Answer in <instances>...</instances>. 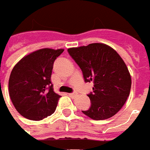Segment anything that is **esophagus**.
Masks as SVG:
<instances>
[{"label": "esophagus", "instance_id": "obj_1", "mask_svg": "<svg viewBox=\"0 0 150 150\" xmlns=\"http://www.w3.org/2000/svg\"><path fill=\"white\" fill-rule=\"evenodd\" d=\"M68 95L70 97H71V98H73V97H75L76 94H75V93H68Z\"/></svg>", "mask_w": 150, "mask_h": 150}]
</instances>
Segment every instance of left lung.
Returning <instances> with one entry per match:
<instances>
[{
    "label": "left lung",
    "instance_id": "1",
    "mask_svg": "<svg viewBox=\"0 0 150 150\" xmlns=\"http://www.w3.org/2000/svg\"><path fill=\"white\" fill-rule=\"evenodd\" d=\"M68 52L83 72L85 82H93L88 94L91 106L83 114L100 121L113 117L130 95L131 74L120 55L104 43L71 47Z\"/></svg>",
    "mask_w": 150,
    "mask_h": 150
}]
</instances>
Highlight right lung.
I'll use <instances>...</instances> for the list:
<instances>
[{
    "label": "right lung",
    "mask_w": 150,
    "mask_h": 150,
    "mask_svg": "<svg viewBox=\"0 0 150 150\" xmlns=\"http://www.w3.org/2000/svg\"><path fill=\"white\" fill-rule=\"evenodd\" d=\"M64 49L42 48L26 55L15 65L9 79V94L24 117L40 121L55 112L61 95L51 82L54 61Z\"/></svg>",
    "instance_id": "obj_1"
}]
</instances>
